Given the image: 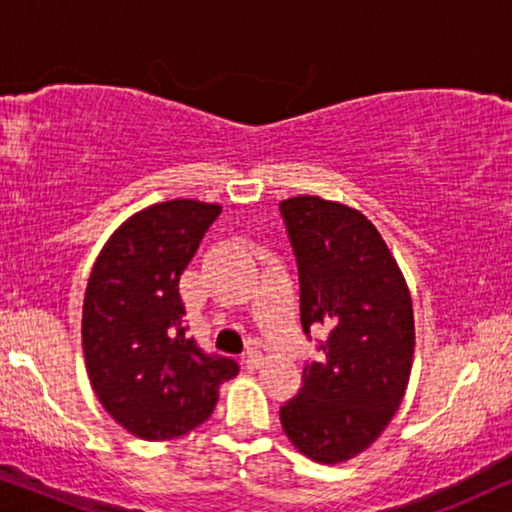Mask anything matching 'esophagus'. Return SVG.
Segmentation results:
<instances>
[{"label":"esophagus","instance_id":"1","mask_svg":"<svg viewBox=\"0 0 512 512\" xmlns=\"http://www.w3.org/2000/svg\"><path fill=\"white\" fill-rule=\"evenodd\" d=\"M262 360H264L262 351H257V349H250L243 353V365L248 367V370H257V367L262 365Z\"/></svg>","mask_w":512,"mask_h":512}]
</instances>
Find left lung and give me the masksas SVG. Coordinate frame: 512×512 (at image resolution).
Masks as SVG:
<instances>
[{
  "label": "left lung",
  "mask_w": 512,
  "mask_h": 512,
  "mask_svg": "<svg viewBox=\"0 0 512 512\" xmlns=\"http://www.w3.org/2000/svg\"><path fill=\"white\" fill-rule=\"evenodd\" d=\"M281 215L299 267L302 327L327 332L302 388L281 407L292 445L318 463L365 452L403 403L414 358V311L403 271L356 208L292 196Z\"/></svg>",
  "instance_id": "obj_1"
}]
</instances>
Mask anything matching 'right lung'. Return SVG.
I'll use <instances>...</instances> for the list:
<instances>
[{
    "instance_id": "obj_1",
    "label": "right lung",
    "mask_w": 512,
    "mask_h": 512,
    "mask_svg": "<svg viewBox=\"0 0 512 512\" xmlns=\"http://www.w3.org/2000/svg\"><path fill=\"white\" fill-rule=\"evenodd\" d=\"M222 213L175 199L128 217L102 245L81 313L88 379L105 412L142 440H170L203 424L236 360L208 356L187 337L180 276Z\"/></svg>"
}]
</instances>
